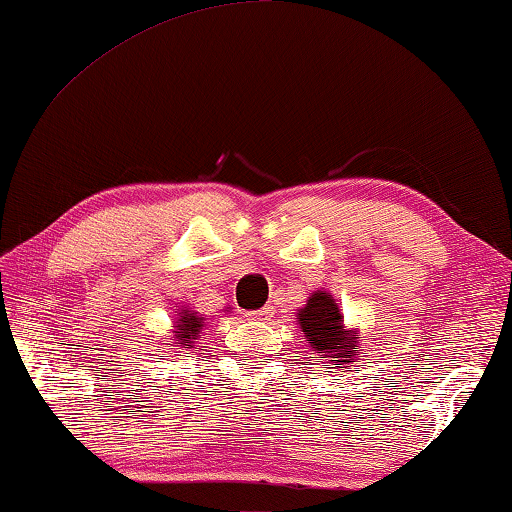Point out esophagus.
<instances>
[{
  "mask_svg": "<svg viewBox=\"0 0 512 512\" xmlns=\"http://www.w3.org/2000/svg\"><path fill=\"white\" fill-rule=\"evenodd\" d=\"M246 318L248 320H259V323H266V320L273 318V307H264L259 311H248Z\"/></svg>",
  "mask_w": 512,
  "mask_h": 512,
  "instance_id": "1",
  "label": "esophagus"
}]
</instances>
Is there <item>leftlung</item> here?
Segmentation results:
<instances>
[{
	"mask_svg": "<svg viewBox=\"0 0 512 512\" xmlns=\"http://www.w3.org/2000/svg\"><path fill=\"white\" fill-rule=\"evenodd\" d=\"M298 325L305 332L311 350L320 359H329L334 368H345L357 359L361 336L354 329L343 327V316L327 291L311 293L307 305L298 311Z\"/></svg>",
	"mask_w": 512,
	"mask_h": 512,
	"instance_id": "1",
	"label": "left lung"
}]
</instances>
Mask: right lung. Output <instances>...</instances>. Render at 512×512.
<instances>
[{
    "instance_id": "1",
    "label": "right lung",
    "mask_w": 512,
    "mask_h": 512,
    "mask_svg": "<svg viewBox=\"0 0 512 512\" xmlns=\"http://www.w3.org/2000/svg\"><path fill=\"white\" fill-rule=\"evenodd\" d=\"M201 329H203V318L196 314V311H189V309H180L178 311V318H176V332H173V339L176 341L180 348H185L189 345L192 348V343L201 336ZM171 345V343H167Z\"/></svg>"
}]
</instances>
